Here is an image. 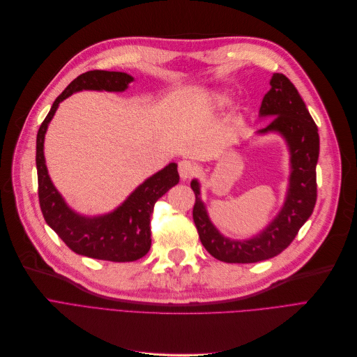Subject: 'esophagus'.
I'll return each mask as SVG.
<instances>
[{
  "label": "esophagus",
  "instance_id": "esophagus-1",
  "mask_svg": "<svg viewBox=\"0 0 357 357\" xmlns=\"http://www.w3.org/2000/svg\"><path fill=\"white\" fill-rule=\"evenodd\" d=\"M196 173V167L193 162L188 161V160H183L178 162V174L183 180H189L195 176Z\"/></svg>",
  "mask_w": 357,
  "mask_h": 357
}]
</instances>
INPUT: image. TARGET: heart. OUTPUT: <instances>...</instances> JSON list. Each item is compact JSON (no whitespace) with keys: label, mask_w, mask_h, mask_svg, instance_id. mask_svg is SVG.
<instances>
[{"label":"heart","mask_w":357,"mask_h":357,"mask_svg":"<svg viewBox=\"0 0 357 357\" xmlns=\"http://www.w3.org/2000/svg\"><path fill=\"white\" fill-rule=\"evenodd\" d=\"M218 103H219V105L227 103V98H225V97H219V98H218Z\"/></svg>","instance_id":"heart-1"}]
</instances>
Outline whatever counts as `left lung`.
<instances>
[{"label":"left lung","instance_id":"left-lung-1","mask_svg":"<svg viewBox=\"0 0 357 357\" xmlns=\"http://www.w3.org/2000/svg\"><path fill=\"white\" fill-rule=\"evenodd\" d=\"M273 117L259 135L279 132L291 152V177L286 200L278 216L250 240H229L211 222L200 200L197 180L190 183L196 196L193 220L199 238L211 256L225 263H257L278 256L295 240L301 227L312 215L317 202V162L319 154L318 128L291 79L273 74L270 90L263 97L260 117Z\"/></svg>","mask_w":357,"mask_h":357}]
</instances>
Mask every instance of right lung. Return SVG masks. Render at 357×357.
Returning <instances> with one entry per match:
<instances>
[{
  "label": "right lung",
  "instance_id": "1",
  "mask_svg": "<svg viewBox=\"0 0 357 357\" xmlns=\"http://www.w3.org/2000/svg\"><path fill=\"white\" fill-rule=\"evenodd\" d=\"M133 78L125 73L89 71L78 75L54 101L36 138L39 203L46 224L74 252L97 260L135 261L151 248V215L155 202L180 180L177 164H168L146 178L121 206L103 216L87 218L74 212L50 181L43 155L45 133L62 100L75 91H125Z\"/></svg>",
  "mask_w": 357,
  "mask_h": 357
}]
</instances>
